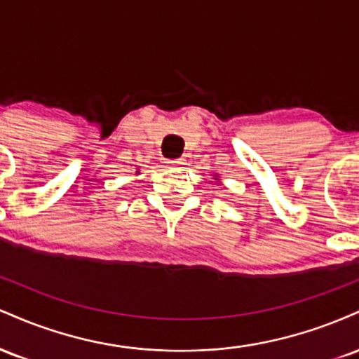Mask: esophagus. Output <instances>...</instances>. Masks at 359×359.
<instances>
[{
	"label": "esophagus",
	"instance_id": "obj_1",
	"mask_svg": "<svg viewBox=\"0 0 359 359\" xmlns=\"http://www.w3.org/2000/svg\"><path fill=\"white\" fill-rule=\"evenodd\" d=\"M167 165L170 168H182L185 165V160L177 158V160H167Z\"/></svg>",
	"mask_w": 359,
	"mask_h": 359
}]
</instances>
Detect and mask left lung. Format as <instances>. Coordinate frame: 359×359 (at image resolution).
Here are the masks:
<instances>
[{
  "instance_id": "obj_1",
  "label": "left lung",
  "mask_w": 359,
  "mask_h": 359,
  "mask_svg": "<svg viewBox=\"0 0 359 359\" xmlns=\"http://www.w3.org/2000/svg\"><path fill=\"white\" fill-rule=\"evenodd\" d=\"M214 180H217V182H219L221 179H217V174H214Z\"/></svg>"
}]
</instances>
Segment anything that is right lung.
I'll list each match as a JSON object with an SVG mask.
<instances>
[{
    "instance_id": "1",
    "label": "right lung",
    "mask_w": 359,
    "mask_h": 359,
    "mask_svg": "<svg viewBox=\"0 0 359 359\" xmlns=\"http://www.w3.org/2000/svg\"><path fill=\"white\" fill-rule=\"evenodd\" d=\"M137 175H138V172H137Z\"/></svg>"
}]
</instances>
